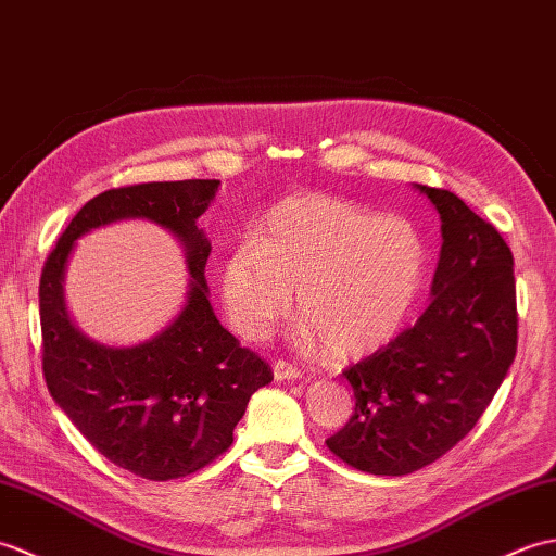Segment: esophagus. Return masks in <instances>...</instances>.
I'll use <instances>...</instances> for the list:
<instances>
[{
  "instance_id": "34e87169",
  "label": "esophagus",
  "mask_w": 556,
  "mask_h": 556,
  "mask_svg": "<svg viewBox=\"0 0 556 556\" xmlns=\"http://www.w3.org/2000/svg\"><path fill=\"white\" fill-rule=\"evenodd\" d=\"M274 376H276V380H298L302 376V371L294 364H290L286 359H278L274 364Z\"/></svg>"
}]
</instances>
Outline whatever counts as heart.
Wrapping results in <instances>:
<instances>
[{"label": "heart", "instance_id": "1", "mask_svg": "<svg viewBox=\"0 0 556 556\" xmlns=\"http://www.w3.org/2000/svg\"><path fill=\"white\" fill-rule=\"evenodd\" d=\"M428 247L414 224L324 192L274 204L252 240L220 262L230 326L266 340L300 294L304 342L332 359H359L397 336L421 294Z\"/></svg>", "mask_w": 556, "mask_h": 556}]
</instances>
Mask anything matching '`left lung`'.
Listing matches in <instances>:
<instances>
[{"label": "left lung", "mask_w": 556, "mask_h": 556, "mask_svg": "<svg viewBox=\"0 0 556 556\" xmlns=\"http://www.w3.org/2000/svg\"><path fill=\"white\" fill-rule=\"evenodd\" d=\"M442 218L433 302L412 328L350 366L354 414L328 450L374 476H406L464 440L516 356L514 256L450 190L418 185Z\"/></svg>", "instance_id": "8db88e82"}]
</instances>
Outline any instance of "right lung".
Listing matches in <instances>:
<instances>
[{
    "label": "right lung",
    "mask_w": 556,
    "mask_h": 556,
    "mask_svg": "<svg viewBox=\"0 0 556 556\" xmlns=\"http://www.w3.org/2000/svg\"><path fill=\"white\" fill-rule=\"evenodd\" d=\"M220 180L140 182L92 197L49 252L40 278L42 374L52 397L111 464L147 480L200 471L232 445L270 366L218 324L206 298L212 242L197 228ZM121 217H150L186 244L191 292L179 318L135 349H104L70 324L63 270L75 240Z\"/></svg>",
    "instance_id": "obj_1"
}]
</instances>
